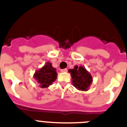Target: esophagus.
<instances>
[{
    "label": "esophagus",
    "instance_id": "34e87169",
    "mask_svg": "<svg viewBox=\"0 0 127 127\" xmlns=\"http://www.w3.org/2000/svg\"><path fill=\"white\" fill-rule=\"evenodd\" d=\"M61 72H67V69H61Z\"/></svg>",
    "mask_w": 127,
    "mask_h": 127
}]
</instances>
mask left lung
Wrapping results in <instances>:
<instances>
[{
	"mask_svg": "<svg viewBox=\"0 0 127 127\" xmlns=\"http://www.w3.org/2000/svg\"><path fill=\"white\" fill-rule=\"evenodd\" d=\"M72 77V83L77 90L87 91L93 82V77L83 66L75 65L74 69H69Z\"/></svg>",
	"mask_w": 127,
	"mask_h": 127,
	"instance_id": "1",
	"label": "left lung"
}]
</instances>
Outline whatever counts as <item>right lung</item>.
I'll use <instances>...</instances> for the list:
<instances>
[{
	"label": "right lung",
	"instance_id": "add662e5",
	"mask_svg": "<svg viewBox=\"0 0 127 127\" xmlns=\"http://www.w3.org/2000/svg\"><path fill=\"white\" fill-rule=\"evenodd\" d=\"M57 69L52 67L51 63L48 62L44 65L39 70H36L33 74V77L39 83L41 88H48L52 85L57 78Z\"/></svg>",
	"mask_w": 127,
	"mask_h": 127
}]
</instances>
